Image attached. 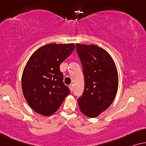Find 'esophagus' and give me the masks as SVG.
I'll use <instances>...</instances> for the list:
<instances>
[{"instance_id": "obj_1", "label": "esophagus", "mask_w": 146, "mask_h": 146, "mask_svg": "<svg viewBox=\"0 0 146 146\" xmlns=\"http://www.w3.org/2000/svg\"><path fill=\"white\" fill-rule=\"evenodd\" d=\"M69 89H70V91L71 92V93H72V92H73V86L72 85H69Z\"/></svg>"}]
</instances>
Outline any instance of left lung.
Here are the masks:
<instances>
[{
  "mask_svg": "<svg viewBox=\"0 0 146 146\" xmlns=\"http://www.w3.org/2000/svg\"><path fill=\"white\" fill-rule=\"evenodd\" d=\"M76 48L85 79V89L78 104L82 113L95 118L109 107L116 95V67L109 53L96 45L76 44Z\"/></svg>",
  "mask_w": 146,
  "mask_h": 146,
  "instance_id": "obj_1",
  "label": "left lung"
}]
</instances>
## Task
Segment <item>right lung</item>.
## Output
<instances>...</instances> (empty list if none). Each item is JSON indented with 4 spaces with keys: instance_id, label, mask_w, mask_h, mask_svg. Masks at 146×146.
<instances>
[{
    "instance_id": "1",
    "label": "right lung",
    "mask_w": 146,
    "mask_h": 146,
    "mask_svg": "<svg viewBox=\"0 0 146 146\" xmlns=\"http://www.w3.org/2000/svg\"><path fill=\"white\" fill-rule=\"evenodd\" d=\"M73 44H50L41 47L28 60L22 88L28 104L37 113L50 116L58 110L70 90L64 85L60 64L75 50Z\"/></svg>"
}]
</instances>
